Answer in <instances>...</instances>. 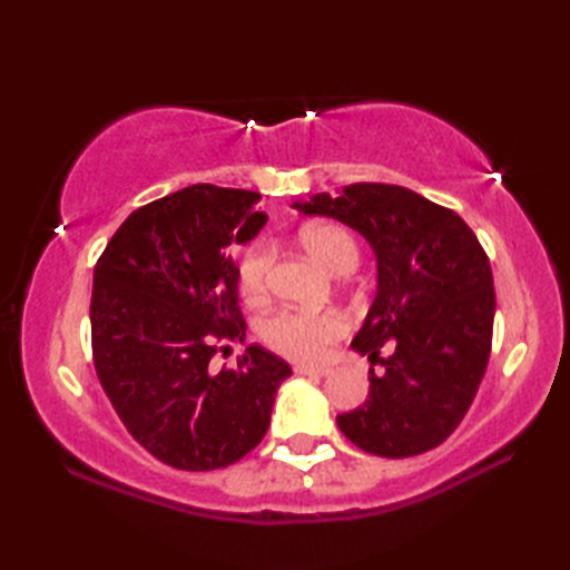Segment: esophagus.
Masks as SVG:
<instances>
[{
	"label": "esophagus",
	"mask_w": 570,
	"mask_h": 570,
	"mask_svg": "<svg viewBox=\"0 0 570 570\" xmlns=\"http://www.w3.org/2000/svg\"><path fill=\"white\" fill-rule=\"evenodd\" d=\"M296 374H308V377H328V367H313V365H298Z\"/></svg>",
	"instance_id": "1"
}]
</instances>
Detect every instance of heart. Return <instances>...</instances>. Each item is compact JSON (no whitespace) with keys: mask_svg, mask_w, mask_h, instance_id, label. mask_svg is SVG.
Wrapping results in <instances>:
<instances>
[{"mask_svg":"<svg viewBox=\"0 0 570 570\" xmlns=\"http://www.w3.org/2000/svg\"><path fill=\"white\" fill-rule=\"evenodd\" d=\"M301 245L323 269L333 274L353 269L357 262L355 239L337 225H308L301 233ZM272 259L274 252L266 242H254L242 254L239 288L247 298H262ZM345 328L347 323L337 311L284 308L274 313L272 318H266L262 335L266 345L284 357L313 362L325 355V350L345 333Z\"/></svg>","mask_w":570,"mask_h":570,"instance_id":"obj_1","label":"heart"}]
</instances>
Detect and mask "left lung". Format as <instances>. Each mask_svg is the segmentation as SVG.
Here are the masks:
<instances>
[{
  "mask_svg": "<svg viewBox=\"0 0 570 570\" xmlns=\"http://www.w3.org/2000/svg\"><path fill=\"white\" fill-rule=\"evenodd\" d=\"M357 229L377 259V294L353 347L380 360L367 402L337 416L362 451L409 458L441 445L463 421L492 345L494 284L485 249L453 210L386 184H353L294 203ZM390 344L384 361L379 347Z\"/></svg>",
  "mask_w": 570,
  "mask_h": 570,
  "instance_id": "1",
  "label": "left lung"
}]
</instances>
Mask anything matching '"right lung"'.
<instances>
[{"instance_id": "add662e5", "label": "right lung", "mask_w": 570, "mask_h": 570, "mask_svg": "<svg viewBox=\"0 0 570 570\" xmlns=\"http://www.w3.org/2000/svg\"><path fill=\"white\" fill-rule=\"evenodd\" d=\"M259 193L196 184L131 213L95 264L92 360L139 445L178 470L237 463L269 429L292 367L249 345L210 370L217 341H245L233 245L257 237Z\"/></svg>"}]
</instances>
